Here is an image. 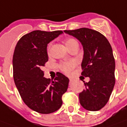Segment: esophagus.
Wrapping results in <instances>:
<instances>
[{"instance_id": "obj_1", "label": "esophagus", "mask_w": 127, "mask_h": 127, "mask_svg": "<svg viewBox=\"0 0 127 127\" xmlns=\"http://www.w3.org/2000/svg\"><path fill=\"white\" fill-rule=\"evenodd\" d=\"M73 81H73L71 78H70V79H69V83H73Z\"/></svg>"}]
</instances>
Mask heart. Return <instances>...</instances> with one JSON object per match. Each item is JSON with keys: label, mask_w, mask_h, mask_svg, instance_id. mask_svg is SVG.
<instances>
[{"label": "heart", "mask_w": 127, "mask_h": 127, "mask_svg": "<svg viewBox=\"0 0 127 127\" xmlns=\"http://www.w3.org/2000/svg\"><path fill=\"white\" fill-rule=\"evenodd\" d=\"M74 41H76V40L73 39H67L66 42H65L66 46L69 45V44H70L71 43H72V42H74ZM50 47H51V45H49V48H48V51H49V50H50ZM74 66L75 63L72 61V62H69V63H65L62 64L60 65V69L63 71H64V72L68 73V72H69L71 70V69L74 67Z\"/></svg>", "instance_id": "heart-1"}]
</instances>
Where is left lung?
<instances>
[{
	"instance_id": "left-lung-1",
	"label": "left lung",
	"mask_w": 127,
	"mask_h": 127,
	"mask_svg": "<svg viewBox=\"0 0 127 127\" xmlns=\"http://www.w3.org/2000/svg\"><path fill=\"white\" fill-rule=\"evenodd\" d=\"M76 38L83 48L81 75L85 89L79 93V101L85 109L96 111L108 102L114 88L115 63L109 42L103 34L90 28L64 31Z\"/></svg>"
}]
</instances>
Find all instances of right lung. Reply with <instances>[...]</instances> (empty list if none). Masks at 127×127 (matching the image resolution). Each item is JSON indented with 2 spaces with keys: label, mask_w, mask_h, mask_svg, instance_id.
I'll use <instances>...</instances> for the list:
<instances>
[{
  "label": "right lung",
  "mask_w": 127,
  "mask_h": 127,
  "mask_svg": "<svg viewBox=\"0 0 127 127\" xmlns=\"http://www.w3.org/2000/svg\"><path fill=\"white\" fill-rule=\"evenodd\" d=\"M63 32L34 31L24 35L16 44L13 55V76L24 102L32 111L49 114L63 104L69 78L60 72L54 81L44 77L41 67L49 60L47 44Z\"/></svg>",
  "instance_id": "1"
}]
</instances>
